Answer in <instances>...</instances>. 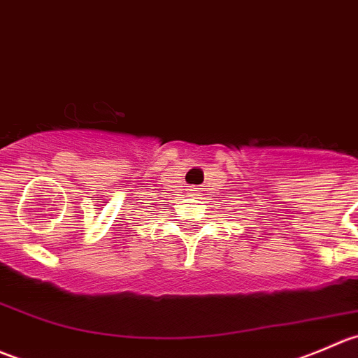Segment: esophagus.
Segmentation results:
<instances>
[{
    "label": "esophagus",
    "instance_id": "obj_1",
    "mask_svg": "<svg viewBox=\"0 0 358 358\" xmlns=\"http://www.w3.org/2000/svg\"><path fill=\"white\" fill-rule=\"evenodd\" d=\"M191 191H196V189H191Z\"/></svg>",
    "mask_w": 358,
    "mask_h": 358
}]
</instances>
